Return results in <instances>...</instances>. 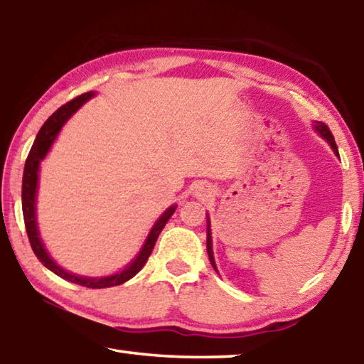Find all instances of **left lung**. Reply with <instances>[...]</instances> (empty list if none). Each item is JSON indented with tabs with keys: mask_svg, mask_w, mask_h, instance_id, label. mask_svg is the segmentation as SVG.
Instances as JSON below:
<instances>
[{
	"mask_svg": "<svg viewBox=\"0 0 364 364\" xmlns=\"http://www.w3.org/2000/svg\"><path fill=\"white\" fill-rule=\"evenodd\" d=\"M315 130L321 134V136L328 141V143L331 144L332 149H334L336 156H338V149H337V144L334 141V136H332V133L329 130V127L326 125V123L323 122H315ZM207 254H208V258H210V263L212 267L215 268V271H217V264H215V258H213V250H212V234H210V221L207 220ZM218 273V271H217Z\"/></svg>",
	"mask_w": 364,
	"mask_h": 364,
	"instance_id": "1",
	"label": "left lung"
}]
</instances>
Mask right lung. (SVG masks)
Masks as SVG:
<instances>
[{"label": "right lung", "mask_w": 364, "mask_h": 364, "mask_svg": "<svg viewBox=\"0 0 364 364\" xmlns=\"http://www.w3.org/2000/svg\"><path fill=\"white\" fill-rule=\"evenodd\" d=\"M95 93H85L82 96H77L75 100L69 101L64 104L63 107H59L56 112H54L49 119L43 123V127L40 128L38 134H36L35 143L32 146V149L28 152V157L26 160V168H23V178H22V212H23V221H26V230H27V236L30 245L35 252V255L38 260L45 264L48 269H51L53 273H56L60 276L63 279H67L70 282H75L78 286H85L90 289H102V287H112V286H119L123 284V282L132 279L138 271L144 267L147 258H149L151 252L156 245V241L159 237L160 231L164 230V226L167 225V221L170 220L171 215L175 213V205H171L167 208L160 218L156 221V225L152 226V230L147 236L146 242L143 245V249L138 254V257L128 264L125 269H122L120 273L112 274V276H104V278H85V276H77L72 274L69 271H65L59 267V264L53 260L43 245L40 234H38V228H36V217H35V197H36V186H38V170H40V162L51 147L53 141L56 139L58 133L60 132L64 123L67 119L75 112V110L85 104L90 97H93Z\"/></svg>", "instance_id": "1"}]
</instances>
